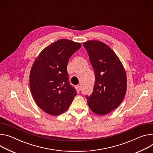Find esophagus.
I'll use <instances>...</instances> for the list:
<instances>
[{
  "mask_svg": "<svg viewBox=\"0 0 153 153\" xmlns=\"http://www.w3.org/2000/svg\"><path fill=\"white\" fill-rule=\"evenodd\" d=\"M75 89H76V91H77L78 93L79 92V90H80V87H79V86H78V85L75 86Z\"/></svg>",
  "mask_w": 153,
  "mask_h": 153,
  "instance_id": "34e87169",
  "label": "esophagus"
}]
</instances>
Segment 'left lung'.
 Returning a JSON list of instances; mask_svg holds the SVG:
<instances>
[{"mask_svg": "<svg viewBox=\"0 0 153 153\" xmlns=\"http://www.w3.org/2000/svg\"><path fill=\"white\" fill-rule=\"evenodd\" d=\"M95 73L93 92L86 95L90 109L106 115L117 108L126 91V75L123 66L114 51L105 43L89 41L83 43Z\"/></svg>", "mask_w": 153, "mask_h": 153, "instance_id": "1", "label": "left lung"}]
</instances>
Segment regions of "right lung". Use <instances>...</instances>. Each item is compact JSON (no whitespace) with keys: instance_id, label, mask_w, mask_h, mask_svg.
I'll use <instances>...</instances> for the list:
<instances>
[{"instance_id":"1","label":"right lung","mask_w":153,"mask_h":153,"mask_svg":"<svg viewBox=\"0 0 153 153\" xmlns=\"http://www.w3.org/2000/svg\"><path fill=\"white\" fill-rule=\"evenodd\" d=\"M81 47L79 43L61 39L44 48L33 64L30 74L31 94L37 105L50 115L64 113L76 95L67 67Z\"/></svg>"}]
</instances>
